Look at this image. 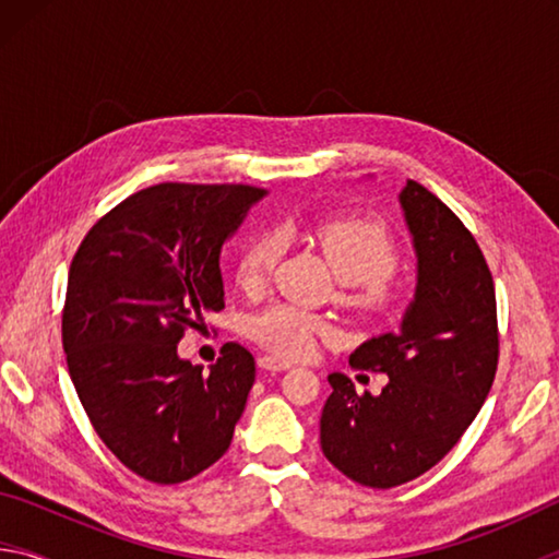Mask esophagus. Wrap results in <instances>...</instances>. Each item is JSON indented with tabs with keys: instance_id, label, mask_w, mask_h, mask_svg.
<instances>
[{
	"instance_id": "esophagus-1",
	"label": "esophagus",
	"mask_w": 559,
	"mask_h": 559,
	"mask_svg": "<svg viewBox=\"0 0 559 559\" xmlns=\"http://www.w3.org/2000/svg\"><path fill=\"white\" fill-rule=\"evenodd\" d=\"M259 365H261V370H266V372H281V370H288V367H290L288 359H281V357H273V355L261 357Z\"/></svg>"
}]
</instances>
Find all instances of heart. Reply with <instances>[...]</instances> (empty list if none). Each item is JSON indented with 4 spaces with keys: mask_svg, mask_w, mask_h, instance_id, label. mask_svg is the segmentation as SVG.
Listing matches in <instances>:
<instances>
[{
    "mask_svg": "<svg viewBox=\"0 0 559 559\" xmlns=\"http://www.w3.org/2000/svg\"><path fill=\"white\" fill-rule=\"evenodd\" d=\"M316 241L323 249L335 276L357 286V302L365 308H386L394 298L390 276L400 263V249L384 224L365 216H337L316 226ZM278 259V236L259 234L236 261V283L246 293H257ZM249 335L266 349L283 357H302L313 349L316 340L330 333V325L308 310L278 302L246 323Z\"/></svg>",
    "mask_w": 559,
    "mask_h": 559,
    "instance_id": "1",
    "label": "heart"
}]
</instances>
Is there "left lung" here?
I'll use <instances>...</instances> for the list:
<instances>
[{"label":"left lung","instance_id":"1","mask_svg":"<svg viewBox=\"0 0 559 559\" xmlns=\"http://www.w3.org/2000/svg\"><path fill=\"white\" fill-rule=\"evenodd\" d=\"M400 206L416 253V288L396 333L359 345L349 362L386 374L357 394L343 372L320 416L325 459L355 484L394 488L456 447L498 367L496 288L476 239L439 197L409 179Z\"/></svg>","mask_w":559,"mask_h":559}]
</instances>
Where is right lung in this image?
Masks as SVG:
<instances>
[{
    "label": "right lung",
    "mask_w": 559,
    "mask_h": 559,
    "mask_svg": "<svg viewBox=\"0 0 559 559\" xmlns=\"http://www.w3.org/2000/svg\"><path fill=\"white\" fill-rule=\"evenodd\" d=\"M266 189L165 182L128 197L81 241L63 306L71 382L103 443L153 484H182L229 449L257 380L229 343L210 372L177 353L224 308L222 246Z\"/></svg>",
    "instance_id": "obj_1"
}]
</instances>
